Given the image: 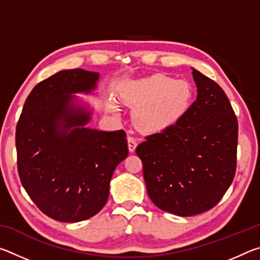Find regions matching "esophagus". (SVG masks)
<instances>
[{"label":"esophagus","mask_w":260,"mask_h":260,"mask_svg":"<svg viewBox=\"0 0 260 260\" xmlns=\"http://www.w3.org/2000/svg\"><path fill=\"white\" fill-rule=\"evenodd\" d=\"M127 141H128V149L131 152H134L135 151V148H136V144H138V141H136L135 138H133V136H128V139H127Z\"/></svg>","instance_id":"obj_1"}]
</instances>
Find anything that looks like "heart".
<instances>
[{
  "label": "heart",
  "instance_id": "1",
  "mask_svg": "<svg viewBox=\"0 0 260 260\" xmlns=\"http://www.w3.org/2000/svg\"><path fill=\"white\" fill-rule=\"evenodd\" d=\"M191 90L187 82L156 74L127 85L122 99L135 107L134 120L146 131H161L172 125L188 108Z\"/></svg>",
  "mask_w": 260,
  "mask_h": 260
}]
</instances>
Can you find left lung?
<instances>
[{
    "instance_id": "8db88e82",
    "label": "left lung",
    "mask_w": 260,
    "mask_h": 260,
    "mask_svg": "<svg viewBox=\"0 0 260 260\" xmlns=\"http://www.w3.org/2000/svg\"><path fill=\"white\" fill-rule=\"evenodd\" d=\"M197 99L174 125L136 147L148 195L180 217L203 213L225 195L236 171L239 124L217 82L192 69Z\"/></svg>"
}]
</instances>
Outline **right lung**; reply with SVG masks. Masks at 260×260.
Segmentation results:
<instances>
[{
	"instance_id": "right-lung-1",
	"label": "right lung",
	"mask_w": 260,
	"mask_h": 260,
	"mask_svg": "<svg viewBox=\"0 0 260 260\" xmlns=\"http://www.w3.org/2000/svg\"><path fill=\"white\" fill-rule=\"evenodd\" d=\"M99 77L74 69L39 82L16 127L21 184L35 205L58 221L78 222L99 213L114 170L128 156L125 132L85 127L90 111L72 95L89 94Z\"/></svg>"
}]
</instances>
